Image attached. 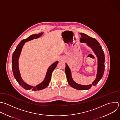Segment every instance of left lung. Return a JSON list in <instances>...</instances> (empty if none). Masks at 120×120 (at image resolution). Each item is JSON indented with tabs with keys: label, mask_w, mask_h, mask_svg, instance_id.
<instances>
[{
	"label": "left lung",
	"mask_w": 120,
	"mask_h": 120,
	"mask_svg": "<svg viewBox=\"0 0 120 120\" xmlns=\"http://www.w3.org/2000/svg\"><path fill=\"white\" fill-rule=\"evenodd\" d=\"M81 38L80 39L81 42L87 43L93 50L98 59V68L97 77L92 84L88 85H82L75 83L72 79L70 70L66 64L65 73L68 84L72 87L79 90H85L90 89L92 86H95L102 77L105 70V54L98 42L94 38H91L86 34L81 33Z\"/></svg>",
	"instance_id": "8db88e82"
}]
</instances>
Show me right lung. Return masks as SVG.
<instances>
[{"label":"right lung","mask_w":120,"mask_h":120,"mask_svg":"<svg viewBox=\"0 0 120 120\" xmlns=\"http://www.w3.org/2000/svg\"><path fill=\"white\" fill-rule=\"evenodd\" d=\"M43 33H40L38 35H32L30 36L29 38H28L27 39L22 40L17 45L16 47L15 51H14L13 56H12V69H13V73L14 75V77L15 79L16 80L17 82H18V83L24 89L27 90H43L46 87H47L50 83V81L51 79V76L52 71L54 70V69L56 68L57 64L58 63V61H56L54 63H53L48 68L47 74L45 76V78L44 81L41 83L40 84L37 85L36 86H30L25 82H23V81L22 80L19 70V68H18V59L19 57V56L20 55L22 48L24 44L25 43L27 42V41H30L31 40H32L33 39H36L39 38L42 35Z\"/></svg>","instance_id":"right-lung-1"}]
</instances>
